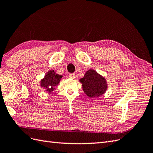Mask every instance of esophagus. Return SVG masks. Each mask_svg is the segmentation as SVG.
I'll return each instance as SVG.
<instances>
[{
  "label": "esophagus",
  "mask_w": 153,
  "mask_h": 153,
  "mask_svg": "<svg viewBox=\"0 0 153 153\" xmlns=\"http://www.w3.org/2000/svg\"><path fill=\"white\" fill-rule=\"evenodd\" d=\"M68 76H69L70 78H71V79H74V78L76 77L75 74H70L69 75H68Z\"/></svg>",
  "instance_id": "1"
}]
</instances>
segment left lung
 I'll use <instances>...</instances> for the list:
<instances>
[{
  "label": "left lung",
  "mask_w": 153,
  "mask_h": 153,
  "mask_svg": "<svg viewBox=\"0 0 153 153\" xmlns=\"http://www.w3.org/2000/svg\"><path fill=\"white\" fill-rule=\"evenodd\" d=\"M79 81L82 84L84 93L90 98L100 97L105 93L108 88L107 81L105 78L92 69L87 71Z\"/></svg>",
  "instance_id": "left-lung-1"
}]
</instances>
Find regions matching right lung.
I'll return each instance as SVG.
<instances>
[{"label": "right lung", "mask_w": 153, "mask_h": 153, "mask_svg": "<svg viewBox=\"0 0 153 153\" xmlns=\"http://www.w3.org/2000/svg\"><path fill=\"white\" fill-rule=\"evenodd\" d=\"M62 76L56 74L53 70H49L46 73L44 77L40 81V86L44 87L45 91L51 93L57 86Z\"/></svg>", "instance_id": "add662e5"}]
</instances>
